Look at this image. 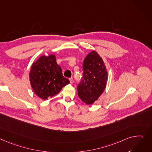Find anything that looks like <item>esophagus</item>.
<instances>
[{
  "label": "esophagus",
  "instance_id": "obj_1",
  "mask_svg": "<svg viewBox=\"0 0 152 152\" xmlns=\"http://www.w3.org/2000/svg\"><path fill=\"white\" fill-rule=\"evenodd\" d=\"M69 82H70V83H71V84H73V83H74V80H73V77H71V78H69Z\"/></svg>",
  "mask_w": 152,
  "mask_h": 152
}]
</instances>
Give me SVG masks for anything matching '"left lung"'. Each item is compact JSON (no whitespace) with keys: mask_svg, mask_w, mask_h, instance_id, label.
<instances>
[{"mask_svg":"<svg viewBox=\"0 0 152 152\" xmlns=\"http://www.w3.org/2000/svg\"><path fill=\"white\" fill-rule=\"evenodd\" d=\"M83 72L82 80L77 85V94L84 103L92 104L106 88L107 69L102 58L93 50L84 60Z\"/></svg>","mask_w":152,"mask_h":152,"instance_id":"obj_1","label":"left lung"}]
</instances>
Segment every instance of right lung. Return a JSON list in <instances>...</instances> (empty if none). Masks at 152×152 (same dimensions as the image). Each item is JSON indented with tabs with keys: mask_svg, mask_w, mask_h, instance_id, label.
<instances>
[{
	"mask_svg": "<svg viewBox=\"0 0 152 152\" xmlns=\"http://www.w3.org/2000/svg\"><path fill=\"white\" fill-rule=\"evenodd\" d=\"M29 77L34 92L43 99L56 95L69 83L63 76L54 55L40 57L32 64Z\"/></svg>",
	"mask_w": 152,
	"mask_h": 152,
	"instance_id": "right-lung-1",
	"label": "right lung"
}]
</instances>
